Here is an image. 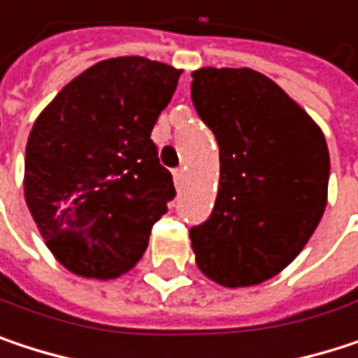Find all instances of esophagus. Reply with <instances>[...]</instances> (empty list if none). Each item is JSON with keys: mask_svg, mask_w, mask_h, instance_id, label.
Masks as SVG:
<instances>
[{"mask_svg": "<svg viewBox=\"0 0 358 358\" xmlns=\"http://www.w3.org/2000/svg\"><path fill=\"white\" fill-rule=\"evenodd\" d=\"M184 178H186V174H184V168H178V170H174V182H176V186H182L184 184Z\"/></svg>", "mask_w": 358, "mask_h": 358, "instance_id": "obj_1", "label": "esophagus"}]
</instances>
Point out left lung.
<instances>
[{"label": "left lung", "instance_id": "left-lung-1", "mask_svg": "<svg viewBox=\"0 0 358 358\" xmlns=\"http://www.w3.org/2000/svg\"><path fill=\"white\" fill-rule=\"evenodd\" d=\"M190 97L220 145L211 215L190 228L199 269L226 288L280 273L325 209L329 153L320 126L249 68L192 72Z\"/></svg>", "mask_w": 358, "mask_h": 358}]
</instances>
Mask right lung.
Masks as SVG:
<instances>
[{
  "instance_id": "obj_1",
  "label": "right lung",
  "mask_w": 358,
  "mask_h": 358,
  "mask_svg": "<svg viewBox=\"0 0 358 358\" xmlns=\"http://www.w3.org/2000/svg\"><path fill=\"white\" fill-rule=\"evenodd\" d=\"M180 70L147 57L99 62L66 85L27 143L24 196L70 271L109 280L134 267L176 196L151 130Z\"/></svg>"
}]
</instances>
